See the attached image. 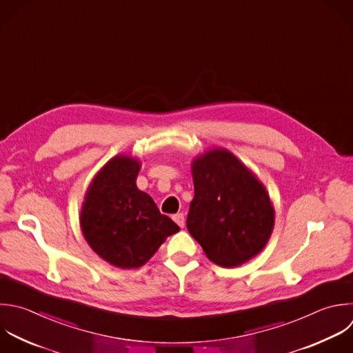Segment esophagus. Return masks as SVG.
<instances>
[{
	"mask_svg": "<svg viewBox=\"0 0 353 353\" xmlns=\"http://www.w3.org/2000/svg\"><path fill=\"white\" fill-rule=\"evenodd\" d=\"M172 219L175 221V223H176L179 228H183V225H185V216H183V214H175V215L172 216Z\"/></svg>",
	"mask_w": 353,
	"mask_h": 353,
	"instance_id": "34e87169",
	"label": "esophagus"
}]
</instances>
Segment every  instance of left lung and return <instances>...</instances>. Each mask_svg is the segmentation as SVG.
<instances>
[{
    "instance_id": "8db88e82",
    "label": "left lung",
    "mask_w": 353,
    "mask_h": 353,
    "mask_svg": "<svg viewBox=\"0 0 353 353\" xmlns=\"http://www.w3.org/2000/svg\"><path fill=\"white\" fill-rule=\"evenodd\" d=\"M192 175L186 225L207 258L234 268L258 255L274 226L273 204L258 176L223 148L196 156Z\"/></svg>"
}]
</instances>
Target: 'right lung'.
I'll list each match as a JSON object with an SVG mask.
<instances>
[{
    "instance_id": "obj_1",
    "label": "right lung",
    "mask_w": 353,
    "mask_h": 353,
    "mask_svg": "<svg viewBox=\"0 0 353 353\" xmlns=\"http://www.w3.org/2000/svg\"><path fill=\"white\" fill-rule=\"evenodd\" d=\"M141 161L130 154L110 159L90 183L80 226L90 247L120 269L145 265L179 226L160 214L153 199L138 189Z\"/></svg>"
}]
</instances>
